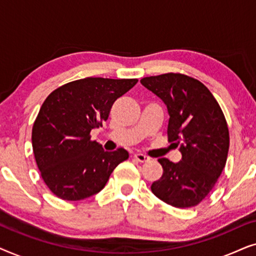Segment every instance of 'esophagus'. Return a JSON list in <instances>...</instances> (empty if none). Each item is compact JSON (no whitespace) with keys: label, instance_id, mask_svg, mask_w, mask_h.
I'll return each mask as SVG.
<instances>
[{"label":"esophagus","instance_id":"34e87169","mask_svg":"<svg viewBox=\"0 0 256 256\" xmlns=\"http://www.w3.org/2000/svg\"><path fill=\"white\" fill-rule=\"evenodd\" d=\"M134 160H138V162H140V163H144V162H148V160H150L148 156H146V155H143V154H135L134 156Z\"/></svg>","mask_w":256,"mask_h":256}]
</instances>
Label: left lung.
Instances as JSON below:
<instances>
[{"instance_id":"8db88e82","label":"left lung","mask_w":256,"mask_h":256,"mask_svg":"<svg viewBox=\"0 0 256 256\" xmlns=\"http://www.w3.org/2000/svg\"><path fill=\"white\" fill-rule=\"evenodd\" d=\"M141 84L166 104L168 138L182 154L178 163L158 160L163 174L152 184V194L174 208L198 205L226 164L230 134L222 108L208 87L191 76L166 73Z\"/></svg>"}]
</instances>
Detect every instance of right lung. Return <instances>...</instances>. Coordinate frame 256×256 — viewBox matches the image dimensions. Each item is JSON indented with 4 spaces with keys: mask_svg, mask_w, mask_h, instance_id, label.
Returning a JSON list of instances; mask_svg holds the SVG:
<instances>
[{
    "mask_svg": "<svg viewBox=\"0 0 256 256\" xmlns=\"http://www.w3.org/2000/svg\"><path fill=\"white\" fill-rule=\"evenodd\" d=\"M138 79L85 78L54 90L42 104L32 127V149L48 188L64 200L100 192L110 174L129 157L124 149L104 152L90 132L110 115L115 100Z\"/></svg>",
    "mask_w": 256,
    "mask_h": 256,
    "instance_id": "right-lung-1",
    "label": "right lung"
}]
</instances>
